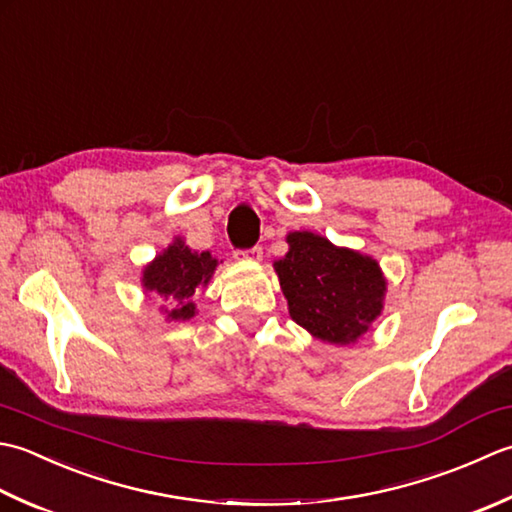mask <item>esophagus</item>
I'll return each mask as SVG.
<instances>
[{"instance_id":"34e87169","label":"esophagus","mask_w":512,"mask_h":512,"mask_svg":"<svg viewBox=\"0 0 512 512\" xmlns=\"http://www.w3.org/2000/svg\"><path fill=\"white\" fill-rule=\"evenodd\" d=\"M236 256H238V258H245V260H254V263H258V260L263 258V247L254 245L252 249H245V252H238Z\"/></svg>"}]
</instances>
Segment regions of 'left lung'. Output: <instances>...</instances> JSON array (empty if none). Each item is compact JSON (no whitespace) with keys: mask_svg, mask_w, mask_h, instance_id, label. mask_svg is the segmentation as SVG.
I'll list each match as a JSON object with an SVG mask.
<instances>
[{"mask_svg":"<svg viewBox=\"0 0 512 512\" xmlns=\"http://www.w3.org/2000/svg\"><path fill=\"white\" fill-rule=\"evenodd\" d=\"M289 252L274 269L289 316L311 336L331 344L362 338L382 314L387 280L378 260L336 247L314 232H291Z\"/></svg>","mask_w":512,"mask_h":512,"instance_id":"left-lung-1","label":"left lung"}]
</instances>
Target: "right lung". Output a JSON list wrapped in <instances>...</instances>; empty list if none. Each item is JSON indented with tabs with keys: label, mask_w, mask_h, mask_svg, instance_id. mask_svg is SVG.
Returning a JSON list of instances; mask_svg holds the SVG:
<instances>
[{
	"label": "right lung",
	"mask_w": 512,
	"mask_h": 512,
	"mask_svg": "<svg viewBox=\"0 0 512 512\" xmlns=\"http://www.w3.org/2000/svg\"><path fill=\"white\" fill-rule=\"evenodd\" d=\"M218 260L210 252H192L183 238H174L168 249L143 267V289L170 302L168 320H190L196 314L192 296L207 287Z\"/></svg>",
	"instance_id": "right-lung-1"
}]
</instances>
